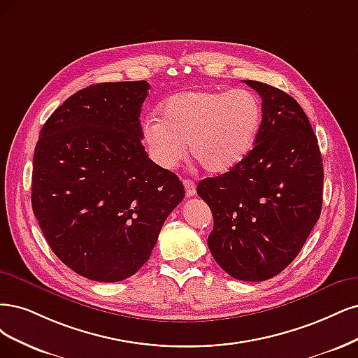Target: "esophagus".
<instances>
[{"mask_svg":"<svg viewBox=\"0 0 358 358\" xmlns=\"http://www.w3.org/2000/svg\"><path fill=\"white\" fill-rule=\"evenodd\" d=\"M184 189H186L187 198H192V196L196 194V186L192 180H184Z\"/></svg>","mask_w":358,"mask_h":358,"instance_id":"1","label":"esophagus"}]
</instances>
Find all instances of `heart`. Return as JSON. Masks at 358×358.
<instances>
[{"label":"heart","instance_id":"b5f03b06","mask_svg":"<svg viewBox=\"0 0 358 358\" xmlns=\"http://www.w3.org/2000/svg\"><path fill=\"white\" fill-rule=\"evenodd\" d=\"M262 123V106L250 90L193 89L165 101L162 119L143 123L148 156L162 169H174L192 156L210 174H224L251 152Z\"/></svg>","mask_w":358,"mask_h":358}]
</instances>
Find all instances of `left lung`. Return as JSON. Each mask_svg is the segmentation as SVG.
<instances>
[{
    "instance_id": "1",
    "label": "left lung",
    "mask_w": 358,
    "mask_h": 358,
    "mask_svg": "<svg viewBox=\"0 0 358 358\" xmlns=\"http://www.w3.org/2000/svg\"><path fill=\"white\" fill-rule=\"evenodd\" d=\"M245 83L262 98L256 145L196 190L213 213L208 247L218 266L241 281H264L296 259L318 222L324 169L296 99L266 83Z\"/></svg>"
}]
</instances>
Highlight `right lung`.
I'll list each match as a JSON object with an SVG mask.
<instances>
[{"mask_svg":"<svg viewBox=\"0 0 358 358\" xmlns=\"http://www.w3.org/2000/svg\"><path fill=\"white\" fill-rule=\"evenodd\" d=\"M148 89L145 80L92 85L40 131L32 211L57 259L89 280L116 282L138 272L184 198L178 177L141 143Z\"/></svg>","mask_w":358,"mask_h":358,"instance_id":"obj_1","label":"right lung"}]
</instances>
